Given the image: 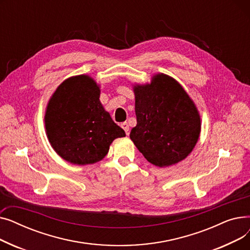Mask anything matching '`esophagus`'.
Returning <instances> with one entry per match:
<instances>
[{"instance_id":"34e87169","label":"esophagus","mask_w":250,"mask_h":250,"mask_svg":"<svg viewBox=\"0 0 250 250\" xmlns=\"http://www.w3.org/2000/svg\"><path fill=\"white\" fill-rule=\"evenodd\" d=\"M122 127L124 128V130H125L126 135L129 134V126H128L127 123H123V124H122Z\"/></svg>"}]
</instances>
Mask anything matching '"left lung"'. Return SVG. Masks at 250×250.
<instances>
[{
    "instance_id": "obj_1",
    "label": "left lung",
    "mask_w": 250,
    "mask_h": 250,
    "mask_svg": "<svg viewBox=\"0 0 250 250\" xmlns=\"http://www.w3.org/2000/svg\"><path fill=\"white\" fill-rule=\"evenodd\" d=\"M137 125L129 138L152 164L167 167L186 159L198 143L201 117L193 101L173 78L156 74L135 85Z\"/></svg>"
}]
</instances>
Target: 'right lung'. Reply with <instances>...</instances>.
<instances>
[{"label":"right lung","mask_w":250,"mask_h":250,"mask_svg":"<svg viewBox=\"0 0 250 250\" xmlns=\"http://www.w3.org/2000/svg\"><path fill=\"white\" fill-rule=\"evenodd\" d=\"M99 97V86L87 75L64 80L50 97L44 115L46 136L65 161L96 163L106 156L113 140L125 137Z\"/></svg>","instance_id":"1"}]
</instances>
